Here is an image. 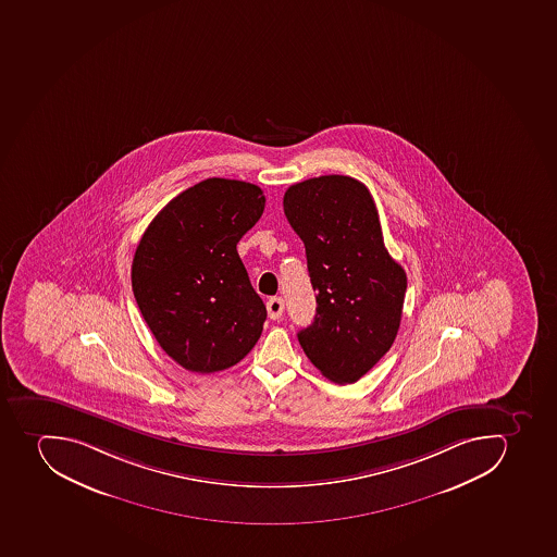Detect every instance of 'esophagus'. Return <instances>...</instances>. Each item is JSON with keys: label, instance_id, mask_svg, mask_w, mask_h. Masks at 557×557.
<instances>
[{"label": "esophagus", "instance_id": "34e87169", "mask_svg": "<svg viewBox=\"0 0 557 557\" xmlns=\"http://www.w3.org/2000/svg\"><path fill=\"white\" fill-rule=\"evenodd\" d=\"M284 299L278 298V296H275V298L268 299L267 309H268V315H270V319L281 318L282 312H284Z\"/></svg>", "mask_w": 557, "mask_h": 557}]
</instances>
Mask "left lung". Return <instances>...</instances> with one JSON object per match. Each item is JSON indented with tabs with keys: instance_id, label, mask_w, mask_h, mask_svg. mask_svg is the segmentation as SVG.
I'll return each instance as SVG.
<instances>
[{
	"instance_id": "obj_1",
	"label": "left lung",
	"mask_w": 557,
	"mask_h": 557,
	"mask_svg": "<svg viewBox=\"0 0 557 557\" xmlns=\"http://www.w3.org/2000/svg\"><path fill=\"white\" fill-rule=\"evenodd\" d=\"M284 213L305 245L315 318L298 341L333 383H356L397 337L407 276L384 247L369 188L341 174L290 185Z\"/></svg>"
}]
</instances>
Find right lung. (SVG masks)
Returning a JSON list of instances; mask_svg holds the SVG:
<instances>
[{
  "mask_svg": "<svg viewBox=\"0 0 557 557\" xmlns=\"http://www.w3.org/2000/svg\"><path fill=\"white\" fill-rule=\"evenodd\" d=\"M264 202L258 185L208 178L169 201L137 245L132 290L160 347L183 369H230L261 337L267 307L236 245Z\"/></svg>",
  "mask_w": 557,
  "mask_h": 557,
  "instance_id": "right-lung-1",
  "label": "right lung"
}]
</instances>
